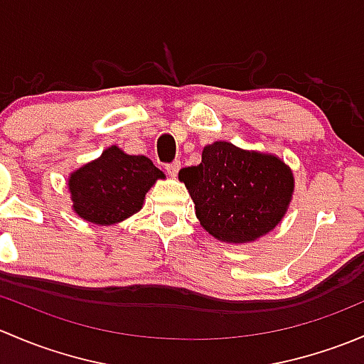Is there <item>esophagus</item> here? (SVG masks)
Here are the masks:
<instances>
[{"label": "esophagus", "instance_id": "esophagus-1", "mask_svg": "<svg viewBox=\"0 0 364 364\" xmlns=\"http://www.w3.org/2000/svg\"><path fill=\"white\" fill-rule=\"evenodd\" d=\"M179 168H181V161H179V160L172 161V164H168V165H165V171H167V174L171 176V178H176V176H178Z\"/></svg>", "mask_w": 364, "mask_h": 364}]
</instances>
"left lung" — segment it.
I'll return each mask as SVG.
<instances>
[{
    "mask_svg": "<svg viewBox=\"0 0 364 364\" xmlns=\"http://www.w3.org/2000/svg\"><path fill=\"white\" fill-rule=\"evenodd\" d=\"M205 232L229 245L257 241L284 220L294 174L280 156L216 141L204 146L203 161L179 171Z\"/></svg>",
    "mask_w": 364,
    "mask_h": 364,
    "instance_id": "left-lung-1",
    "label": "left lung"
}]
</instances>
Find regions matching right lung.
I'll return each instance as SVG.
<instances>
[{"label":"right lung","mask_w":364,"mask_h":364,"mask_svg":"<svg viewBox=\"0 0 364 364\" xmlns=\"http://www.w3.org/2000/svg\"><path fill=\"white\" fill-rule=\"evenodd\" d=\"M165 174L144 155H128L119 146L70 172L72 209L95 225H114L141 211L146 193Z\"/></svg>","instance_id":"1"}]
</instances>
